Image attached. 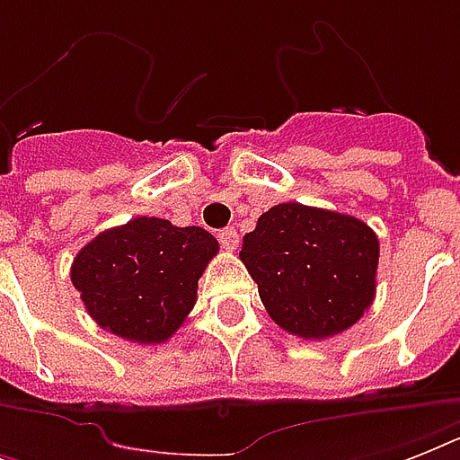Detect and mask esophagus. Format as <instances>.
Wrapping results in <instances>:
<instances>
[{"label":"esophagus","instance_id":"1","mask_svg":"<svg viewBox=\"0 0 460 460\" xmlns=\"http://www.w3.org/2000/svg\"><path fill=\"white\" fill-rule=\"evenodd\" d=\"M219 243H222L224 251H236L238 248V234L234 226H226V229L219 231Z\"/></svg>","mask_w":460,"mask_h":460}]
</instances>
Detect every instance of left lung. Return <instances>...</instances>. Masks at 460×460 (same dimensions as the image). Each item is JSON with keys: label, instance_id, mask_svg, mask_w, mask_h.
<instances>
[{"label": "left lung", "instance_id": "obj_1", "mask_svg": "<svg viewBox=\"0 0 460 460\" xmlns=\"http://www.w3.org/2000/svg\"><path fill=\"white\" fill-rule=\"evenodd\" d=\"M241 260L270 317L301 339L341 334L375 301L377 234L350 215L274 205L243 236Z\"/></svg>", "mask_w": 460, "mask_h": 460}]
</instances>
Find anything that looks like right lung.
Listing matches in <instances>:
<instances>
[{"label":"right lung","mask_w":460,"mask_h":460,"mask_svg":"<svg viewBox=\"0 0 460 460\" xmlns=\"http://www.w3.org/2000/svg\"><path fill=\"white\" fill-rule=\"evenodd\" d=\"M219 252L200 226L157 217L97 234L71 265V281L102 329L136 343H164L198 298V279Z\"/></svg>","instance_id":"1"}]
</instances>
